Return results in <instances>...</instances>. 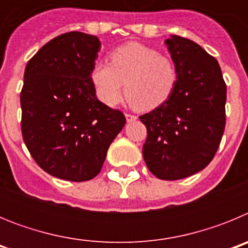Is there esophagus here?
<instances>
[{"label":"esophagus","mask_w":248,"mask_h":248,"mask_svg":"<svg viewBox=\"0 0 248 248\" xmlns=\"http://www.w3.org/2000/svg\"><path fill=\"white\" fill-rule=\"evenodd\" d=\"M125 118H126V122L128 123H131V122H134V120H137V117H135V115H133V114H125Z\"/></svg>","instance_id":"esophagus-1"}]
</instances>
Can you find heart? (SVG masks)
<instances>
[{
    "label": "heart",
    "instance_id": "b5f03b06",
    "mask_svg": "<svg viewBox=\"0 0 248 248\" xmlns=\"http://www.w3.org/2000/svg\"><path fill=\"white\" fill-rule=\"evenodd\" d=\"M92 83L98 98L115 107L125 94L139 110L157 108L174 93L179 71L171 58L155 48L129 42L110 53V64L97 63L92 69Z\"/></svg>",
    "mask_w": 248,
    "mask_h": 248
}]
</instances>
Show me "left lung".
<instances>
[{"label": "left lung", "instance_id": "1", "mask_svg": "<svg viewBox=\"0 0 248 248\" xmlns=\"http://www.w3.org/2000/svg\"><path fill=\"white\" fill-rule=\"evenodd\" d=\"M165 45L179 71L177 84L168 102L139 118L148 131V169L161 180H179L201 171L217 151L226 84L217 61L198 43L170 36Z\"/></svg>", "mask_w": 248, "mask_h": 248}]
</instances>
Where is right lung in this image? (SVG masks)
I'll return each mask as SVG.
<instances>
[{
  "label": "right lung",
  "mask_w": 248,
  "mask_h": 248,
  "mask_svg": "<svg viewBox=\"0 0 248 248\" xmlns=\"http://www.w3.org/2000/svg\"><path fill=\"white\" fill-rule=\"evenodd\" d=\"M99 50L95 36L68 32L26 65L22 137L34 161L58 179L79 183L97 176L125 125L124 114L95 95L91 76Z\"/></svg>",
  "instance_id": "add662e5"
}]
</instances>
